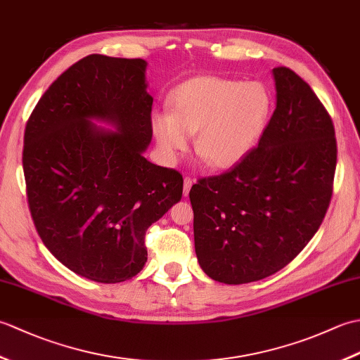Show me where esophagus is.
Returning <instances> with one entry per match:
<instances>
[{
  "label": "esophagus",
  "instance_id": "obj_1",
  "mask_svg": "<svg viewBox=\"0 0 360 360\" xmlns=\"http://www.w3.org/2000/svg\"><path fill=\"white\" fill-rule=\"evenodd\" d=\"M192 184H193L192 178H188V176H186V178H184V196L188 195L190 188H192Z\"/></svg>",
  "mask_w": 360,
  "mask_h": 360
}]
</instances>
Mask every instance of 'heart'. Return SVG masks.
<instances>
[{
  "label": "heart",
  "mask_w": 360,
  "mask_h": 360,
  "mask_svg": "<svg viewBox=\"0 0 360 360\" xmlns=\"http://www.w3.org/2000/svg\"><path fill=\"white\" fill-rule=\"evenodd\" d=\"M172 114L155 112L151 129L165 155L187 148L210 168H231L246 158L263 134L271 96L262 83L202 75L182 83L170 97Z\"/></svg>",
  "instance_id": "heart-1"
}]
</instances>
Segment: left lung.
Segmentation results:
<instances>
[{
  "label": "left lung",
  "instance_id": "obj_1",
  "mask_svg": "<svg viewBox=\"0 0 360 360\" xmlns=\"http://www.w3.org/2000/svg\"><path fill=\"white\" fill-rule=\"evenodd\" d=\"M272 74L277 106L258 147L188 193L198 262L226 285L258 281L292 262L333 195L338 143L330 114L289 68Z\"/></svg>",
  "mask_w": 360,
  "mask_h": 360
}]
</instances>
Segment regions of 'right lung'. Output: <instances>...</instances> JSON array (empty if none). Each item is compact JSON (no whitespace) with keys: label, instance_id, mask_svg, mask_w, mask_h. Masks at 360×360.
<instances>
[{"label":"right lung","instance_id":"obj_1","mask_svg":"<svg viewBox=\"0 0 360 360\" xmlns=\"http://www.w3.org/2000/svg\"><path fill=\"white\" fill-rule=\"evenodd\" d=\"M145 71L142 58L79 60L41 96L25 131L37 232L60 263L98 283L142 271L145 232L182 196V174L142 155L153 136Z\"/></svg>","mask_w":360,"mask_h":360}]
</instances>
